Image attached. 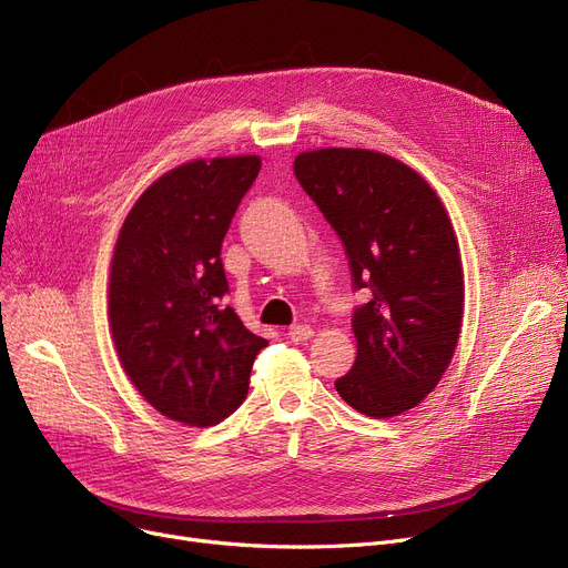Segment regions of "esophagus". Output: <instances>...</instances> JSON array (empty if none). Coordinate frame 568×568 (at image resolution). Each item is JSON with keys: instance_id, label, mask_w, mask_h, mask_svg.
Returning a JSON list of instances; mask_svg holds the SVG:
<instances>
[{"instance_id": "esophagus-1", "label": "esophagus", "mask_w": 568, "mask_h": 568, "mask_svg": "<svg viewBox=\"0 0 568 568\" xmlns=\"http://www.w3.org/2000/svg\"><path fill=\"white\" fill-rule=\"evenodd\" d=\"M313 334H315V332L311 329L308 324H294L292 329L287 332V338H290L292 343H304V341H308Z\"/></svg>"}]
</instances>
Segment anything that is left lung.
Returning a JSON list of instances; mask_svg holds the SVG:
<instances>
[{
	"instance_id": "8db88e82",
	"label": "left lung",
	"mask_w": 568,
	"mask_h": 568,
	"mask_svg": "<svg viewBox=\"0 0 568 568\" xmlns=\"http://www.w3.org/2000/svg\"><path fill=\"white\" fill-rule=\"evenodd\" d=\"M294 176L343 242L356 359L341 398L375 419L419 405L449 366L463 322V266L449 216L426 179L368 149H317Z\"/></svg>"
}]
</instances>
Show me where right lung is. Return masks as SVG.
<instances>
[{"instance_id":"1","label":"right lung","mask_w":568,"mask_h":568,"mask_svg":"<svg viewBox=\"0 0 568 568\" xmlns=\"http://www.w3.org/2000/svg\"><path fill=\"white\" fill-rule=\"evenodd\" d=\"M257 156L191 161L163 174L129 212L110 268V326L144 400L186 426H216L248 394L251 334L223 296L221 260Z\"/></svg>"}]
</instances>
